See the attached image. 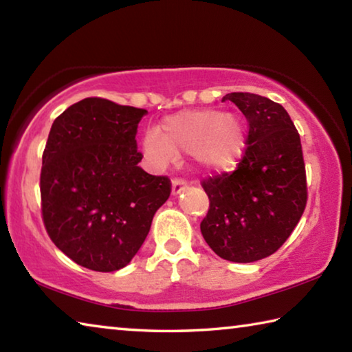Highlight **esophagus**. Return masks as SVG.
<instances>
[{"label":"esophagus","mask_w":352,"mask_h":352,"mask_svg":"<svg viewBox=\"0 0 352 352\" xmlns=\"http://www.w3.org/2000/svg\"><path fill=\"white\" fill-rule=\"evenodd\" d=\"M186 186H188V182L184 180V178H174V180H172V194L174 195L180 194Z\"/></svg>","instance_id":"34e87169"}]
</instances>
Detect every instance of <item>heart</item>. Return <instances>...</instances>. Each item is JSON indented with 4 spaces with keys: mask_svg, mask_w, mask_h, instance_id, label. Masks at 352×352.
<instances>
[{
    "mask_svg": "<svg viewBox=\"0 0 352 352\" xmlns=\"http://www.w3.org/2000/svg\"><path fill=\"white\" fill-rule=\"evenodd\" d=\"M147 158L164 168L178 153H192L195 162L211 170H230L247 148V130L233 113L184 110L168 116L157 130H148L142 142Z\"/></svg>",
    "mask_w": 352,
    "mask_h": 352,
    "instance_id": "b5f03b06",
    "label": "heart"
}]
</instances>
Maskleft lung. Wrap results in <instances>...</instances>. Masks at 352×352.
I'll return each instance as SVG.
<instances>
[{
  "instance_id": "8db88e82",
  "label": "left lung",
  "mask_w": 352,
  "mask_h": 352,
  "mask_svg": "<svg viewBox=\"0 0 352 352\" xmlns=\"http://www.w3.org/2000/svg\"><path fill=\"white\" fill-rule=\"evenodd\" d=\"M248 122L247 148L233 172L201 182L210 210L200 223L208 245L231 262H253L283 247L307 204L300 133L283 105L230 93Z\"/></svg>"
}]
</instances>
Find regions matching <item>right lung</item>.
Masks as SVG:
<instances>
[{
    "label": "right lung",
    "instance_id": "right-lung-1",
    "mask_svg": "<svg viewBox=\"0 0 352 352\" xmlns=\"http://www.w3.org/2000/svg\"><path fill=\"white\" fill-rule=\"evenodd\" d=\"M146 113L87 98L52 122L41 157V219L54 245L85 269L126 267L170 195L169 177L138 166L135 136Z\"/></svg>",
    "mask_w": 352,
    "mask_h": 352
}]
</instances>
